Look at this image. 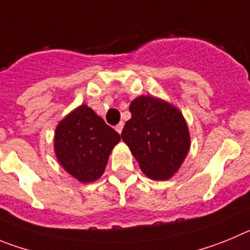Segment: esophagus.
I'll return each mask as SVG.
<instances>
[{"instance_id":"esophagus-1","label":"esophagus","mask_w":250,"mask_h":250,"mask_svg":"<svg viewBox=\"0 0 250 250\" xmlns=\"http://www.w3.org/2000/svg\"><path fill=\"white\" fill-rule=\"evenodd\" d=\"M122 129H123V123L121 122V123H118V125H116V130L121 134V133H122Z\"/></svg>"}]
</instances>
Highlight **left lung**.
I'll list each match as a JSON object with an SVG mask.
<instances>
[{
	"label": "left lung",
	"instance_id": "obj_1",
	"mask_svg": "<svg viewBox=\"0 0 250 250\" xmlns=\"http://www.w3.org/2000/svg\"><path fill=\"white\" fill-rule=\"evenodd\" d=\"M132 118L122 139L153 181H167L178 172L190 148L186 118L175 105L153 96H139L129 104Z\"/></svg>",
	"mask_w": 250,
	"mask_h": 250
}]
</instances>
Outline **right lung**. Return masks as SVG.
Wrapping results in <instances>:
<instances>
[{
    "instance_id": "add662e5",
    "label": "right lung",
    "mask_w": 250,
    "mask_h": 250,
    "mask_svg": "<svg viewBox=\"0 0 250 250\" xmlns=\"http://www.w3.org/2000/svg\"><path fill=\"white\" fill-rule=\"evenodd\" d=\"M121 136L87 104L78 105L61 120L55 130L56 158L81 183L101 178L109 154Z\"/></svg>"
}]
</instances>
